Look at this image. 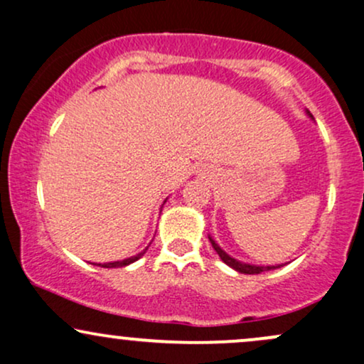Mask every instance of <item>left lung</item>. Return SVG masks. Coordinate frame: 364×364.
Masks as SVG:
<instances>
[{"label":"left lung","mask_w":364,"mask_h":364,"mask_svg":"<svg viewBox=\"0 0 364 364\" xmlns=\"http://www.w3.org/2000/svg\"><path fill=\"white\" fill-rule=\"evenodd\" d=\"M306 114H308V118L313 119V116H311L310 111H306ZM208 240H210L212 248H214L215 252H217V255H219L220 260H223V262L225 263V265H229V267H231V269H235L236 272H240V274H250V275H253V274H262V272H265V270H274V269H279V267H282V265H253V263H246V262L236 260V258H232L231 255L225 253L224 250L220 248V246L215 243V240H214V237H212L210 235H208Z\"/></svg>","instance_id":"8db88e82"}]
</instances>
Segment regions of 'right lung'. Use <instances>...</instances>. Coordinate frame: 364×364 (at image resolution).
I'll use <instances>...</instances> for the list:
<instances>
[{
	"label": "right lung",
	"mask_w": 364,
	"mask_h": 364,
	"mask_svg": "<svg viewBox=\"0 0 364 364\" xmlns=\"http://www.w3.org/2000/svg\"><path fill=\"white\" fill-rule=\"evenodd\" d=\"M166 200H168V198H166ZM166 200H164V203H166ZM164 203H162V205H164ZM149 246H150V243H149ZM149 246H147V248L144 250V252H140V253L133 255V257H129V258H124V260L107 262V263H97V265H99V267H104V269H118V267H127V265H129V263L136 262V260H139V258L144 257L145 252H147V250H149Z\"/></svg>",
	"instance_id": "add662e5"
}]
</instances>
